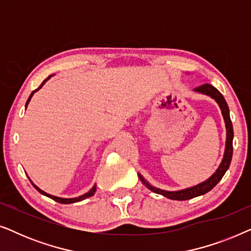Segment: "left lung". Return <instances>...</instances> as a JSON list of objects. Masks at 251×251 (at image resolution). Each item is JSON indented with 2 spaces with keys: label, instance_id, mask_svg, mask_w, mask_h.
Listing matches in <instances>:
<instances>
[{
  "label": "left lung",
  "instance_id": "obj_1",
  "mask_svg": "<svg viewBox=\"0 0 251 251\" xmlns=\"http://www.w3.org/2000/svg\"><path fill=\"white\" fill-rule=\"evenodd\" d=\"M194 91L201 92L203 95H208L210 96L211 98H214L217 104L219 105V107L222 109V114L223 118H224L225 121V126H226V146H225V153H224V157H223V161L221 163V166L218 167V169L216 170V173L212 175V176L207 179L203 183L197 185V186L190 187V188H185V190L181 191H176V192H170V191H163L160 190V188H156L150 185L147 181L144 179V177L142 175H138L140 180L143 181L144 184L146 185V187L151 190L154 193L161 194L163 197H166L168 199H171V200H178V201H184V200H190V199H193L195 197H199V195H203L212 190L216 185L218 184V181L222 179L223 176H224L226 171H227L229 164H231V160H232V154H233V126H232V121L231 118H229V109L227 106V102H226L225 98L223 97V95L219 92L217 89L215 87H212L210 84H203L200 85V87L195 88Z\"/></svg>",
  "mask_w": 251,
  "mask_h": 251
}]
</instances>
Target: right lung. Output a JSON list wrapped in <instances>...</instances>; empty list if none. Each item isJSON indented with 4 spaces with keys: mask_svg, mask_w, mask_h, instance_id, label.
Wrapping results in <instances>:
<instances>
[{
    "mask_svg": "<svg viewBox=\"0 0 251 251\" xmlns=\"http://www.w3.org/2000/svg\"><path fill=\"white\" fill-rule=\"evenodd\" d=\"M51 77V75L48 78H46V80H44L42 83H41V85L39 88L36 89V90H34L32 94H30V96H29V98L27 99V102H26V107H27V105H28V102H29V100H30V98L33 97V95H34V92H36L37 90H39V89H41L42 88V85L46 83V82L49 80V78ZM30 183H32V181H30ZM32 185L34 187L36 188L37 191L40 192L41 194H43V195H46V197H48V198H50V199H52V200H54V201H57V202H59V203H64V204H68V203H74V202H78V201H81V200H84V199H87V198H90V197H92V195L95 194V192H96V185L94 187L91 188L90 191L88 192V193H85V194H83V195H81V197H78V198H74V199H63V198H57V197H53V195H50V194H48V193H46V192H43L42 190H40L39 187L37 186H35V185H34L33 183H32Z\"/></svg>",
    "mask_w": 251,
    "mask_h": 251,
    "instance_id": "obj_1",
    "label": "right lung"
}]
</instances>
